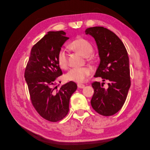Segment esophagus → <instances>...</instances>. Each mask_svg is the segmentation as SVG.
Wrapping results in <instances>:
<instances>
[{"instance_id":"34e87169","label":"esophagus","mask_w":150,"mask_h":150,"mask_svg":"<svg viewBox=\"0 0 150 150\" xmlns=\"http://www.w3.org/2000/svg\"><path fill=\"white\" fill-rule=\"evenodd\" d=\"M84 84H78V87L79 88H84Z\"/></svg>"}]
</instances>
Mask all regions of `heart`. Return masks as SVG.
<instances>
[{
    "label": "heart",
    "mask_w": 150,
    "mask_h": 150,
    "mask_svg": "<svg viewBox=\"0 0 150 150\" xmlns=\"http://www.w3.org/2000/svg\"><path fill=\"white\" fill-rule=\"evenodd\" d=\"M69 47L86 57H89L94 51L92 44L88 40L83 38H78L74 40L69 44ZM57 60L58 64L61 69H66L67 67V57L64 49H62L59 51ZM91 72V69L89 67L72 68L66 74V79L78 83H84Z\"/></svg>",
    "instance_id": "b5f03b06"
}]
</instances>
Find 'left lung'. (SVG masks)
<instances>
[{
    "mask_svg": "<svg viewBox=\"0 0 150 150\" xmlns=\"http://www.w3.org/2000/svg\"><path fill=\"white\" fill-rule=\"evenodd\" d=\"M96 41L100 63L94 76L110 81L108 89L104 83L94 82V94L91 104L103 116L118 112L126 101L131 86L128 52L121 40L112 31L103 27H93L85 30Z\"/></svg>",
    "mask_w": 150,
    "mask_h": 150,
    "instance_id": "obj_1",
    "label": "left lung"
}]
</instances>
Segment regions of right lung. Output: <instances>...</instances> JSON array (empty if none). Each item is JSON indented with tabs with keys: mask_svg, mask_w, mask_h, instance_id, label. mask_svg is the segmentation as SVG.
<instances>
[{
	"mask_svg": "<svg viewBox=\"0 0 150 150\" xmlns=\"http://www.w3.org/2000/svg\"><path fill=\"white\" fill-rule=\"evenodd\" d=\"M68 39L62 30L48 32L32 48L25 70L33 105L43 118L52 122L67 115L71 96L78 88L73 81L62 85L59 89L55 86L57 78L62 74L57 54Z\"/></svg>",
	"mask_w": 150,
	"mask_h": 150,
	"instance_id": "add662e5",
	"label": "right lung"
}]
</instances>
